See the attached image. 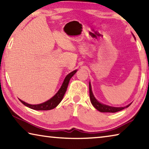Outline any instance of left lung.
Here are the masks:
<instances>
[{"label":"left lung","mask_w":149,"mask_h":149,"mask_svg":"<svg viewBox=\"0 0 149 149\" xmlns=\"http://www.w3.org/2000/svg\"><path fill=\"white\" fill-rule=\"evenodd\" d=\"M132 35L134 37V38L135 39V37L133 33ZM89 95H90L91 102L93 106L96 108V109L99 110L100 112H112V113L116 112H118V111H120L123 109H124L125 108L129 107L131 105V104H132V103H130V104H128L124 107H113L107 104H102V103H100V102L98 101L97 99H96L94 95H93L92 89H91V85L90 82H89Z\"/></svg>","instance_id":"8db88e82"}]
</instances>
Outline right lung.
I'll use <instances>...</instances> for the list:
<instances>
[{"instance_id": "obj_1", "label": "right lung", "mask_w": 149, "mask_h": 149, "mask_svg": "<svg viewBox=\"0 0 149 149\" xmlns=\"http://www.w3.org/2000/svg\"><path fill=\"white\" fill-rule=\"evenodd\" d=\"M76 72H77V70H75L74 71L70 73L68 75H67L66 77H65L64 81H63V84L62 85L61 87H60V89L58 90V91L56 94H55V95H54L53 97L51 98V99L48 100L46 102L41 103V104H28V103L23 101V100L20 99L19 100H20V102H21L22 104H24L25 106H26V107H27L29 108H31L33 110H49L53 109V108H56L57 106L60 104V102H61L63 97H64L65 93L67 90L68 85L69 84L70 79H71L73 75H74Z\"/></svg>"}]
</instances>
